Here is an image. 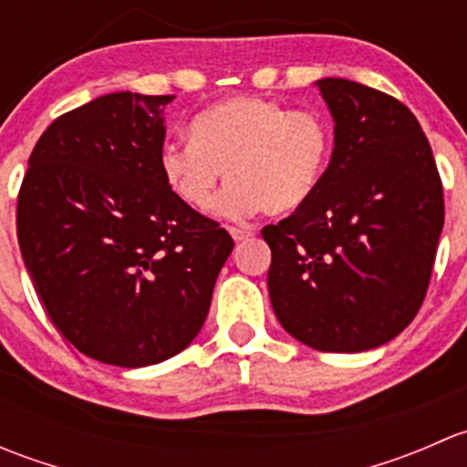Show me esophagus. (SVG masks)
Returning a JSON list of instances; mask_svg holds the SVG:
<instances>
[{"mask_svg": "<svg viewBox=\"0 0 467 467\" xmlns=\"http://www.w3.org/2000/svg\"><path fill=\"white\" fill-rule=\"evenodd\" d=\"M228 233H230V237L234 239V242H244V239H248V237H253V230H246V228H228Z\"/></svg>", "mask_w": 467, "mask_h": 467, "instance_id": "1", "label": "esophagus"}]
</instances>
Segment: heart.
I'll return each instance as SVG.
<instances>
[{
	"label": "heart",
	"mask_w": 467,
	"mask_h": 467,
	"mask_svg": "<svg viewBox=\"0 0 467 467\" xmlns=\"http://www.w3.org/2000/svg\"><path fill=\"white\" fill-rule=\"evenodd\" d=\"M332 155V129L312 110L266 97H230L190 121V142H167L158 167L182 205L205 212L221 176L230 182L216 212L246 219L298 212L321 187Z\"/></svg>",
	"instance_id": "1"
}]
</instances>
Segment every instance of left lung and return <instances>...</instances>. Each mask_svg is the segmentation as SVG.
Returning <instances> with one entry per match:
<instances>
[{"mask_svg": "<svg viewBox=\"0 0 467 467\" xmlns=\"http://www.w3.org/2000/svg\"><path fill=\"white\" fill-rule=\"evenodd\" d=\"M334 150L307 205L262 230L282 327L321 352H364L420 309L445 205L434 153L404 103L346 78L317 81Z\"/></svg>", "mask_w": 467, "mask_h": 467, "instance_id": "8db88e82", "label": "left lung"}]
</instances>
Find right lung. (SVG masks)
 Listing matches in <instances>:
<instances>
[{
    "mask_svg": "<svg viewBox=\"0 0 467 467\" xmlns=\"http://www.w3.org/2000/svg\"><path fill=\"white\" fill-rule=\"evenodd\" d=\"M171 99L112 92L60 115L17 196L22 260L51 323L78 352L121 368L194 341L234 246L160 173Z\"/></svg>",
    "mask_w": 467,
    "mask_h": 467,
    "instance_id": "right-lung-1",
    "label": "right lung"
}]
</instances>
